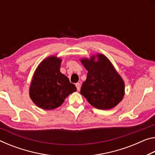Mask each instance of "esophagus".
<instances>
[{"instance_id": "34e87169", "label": "esophagus", "mask_w": 155, "mask_h": 155, "mask_svg": "<svg viewBox=\"0 0 155 155\" xmlns=\"http://www.w3.org/2000/svg\"><path fill=\"white\" fill-rule=\"evenodd\" d=\"M76 87H77V90H78V91H79V90H80V89H81V85H80V83H76Z\"/></svg>"}]
</instances>
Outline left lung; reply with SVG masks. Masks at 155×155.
<instances>
[{
  "mask_svg": "<svg viewBox=\"0 0 155 155\" xmlns=\"http://www.w3.org/2000/svg\"><path fill=\"white\" fill-rule=\"evenodd\" d=\"M80 61L87 70L81 94L97 109L110 110L117 106L124 99L125 83L110 61L102 54Z\"/></svg>",
  "mask_w": 155,
  "mask_h": 155,
  "instance_id": "left-lung-1",
  "label": "left lung"
}]
</instances>
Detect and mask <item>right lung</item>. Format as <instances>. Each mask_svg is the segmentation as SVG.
I'll list each match as a JSON object with an SVG mask.
<instances>
[{"instance_id":"1","label":"right lung","mask_w":155,"mask_h":155,"mask_svg":"<svg viewBox=\"0 0 155 155\" xmlns=\"http://www.w3.org/2000/svg\"><path fill=\"white\" fill-rule=\"evenodd\" d=\"M62 59L56 56L45 58L36 68L29 94L36 106L45 110L57 108L77 87L60 72Z\"/></svg>"}]
</instances>
